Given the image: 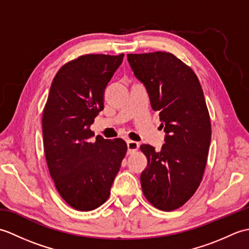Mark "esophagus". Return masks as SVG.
<instances>
[{"label": "esophagus", "instance_id": "obj_1", "mask_svg": "<svg viewBox=\"0 0 249 249\" xmlns=\"http://www.w3.org/2000/svg\"><path fill=\"white\" fill-rule=\"evenodd\" d=\"M138 149H139V143H138V142L133 141V140H128L127 141V152H128V154H131V153L137 151Z\"/></svg>", "mask_w": 249, "mask_h": 249}]
</instances>
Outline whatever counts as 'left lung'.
Returning a JSON list of instances; mask_svg holds the SVG:
<instances>
[{"mask_svg": "<svg viewBox=\"0 0 249 249\" xmlns=\"http://www.w3.org/2000/svg\"><path fill=\"white\" fill-rule=\"evenodd\" d=\"M127 61L166 133L160 151L140 146L147 158L142 192L157 209H178L199 187L208 160L212 130L202 88L192 68L169 52L127 54Z\"/></svg>", "mask_w": 249, "mask_h": 249, "instance_id": "1", "label": "left lung"}]
</instances>
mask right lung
<instances>
[{"instance_id":"obj_1","label":"right lung","mask_w":249,"mask_h":249,"mask_svg":"<svg viewBox=\"0 0 249 249\" xmlns=\"http://www.w3.org/2000/svg\"><path fill=\"white\" fill-rule=\"evenodd\" d=\"M124 54H87L60 68L43 113L47 165L67 204L92 211L104 204L127 151L124 140L91 142L89 129L104 109V92Z\"/></svg>"}]
</instances>
